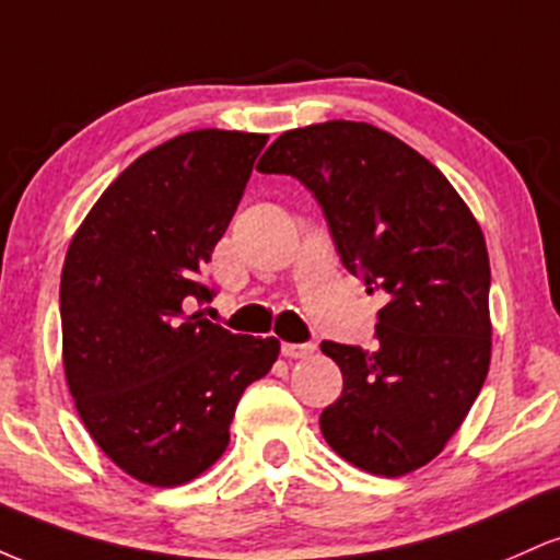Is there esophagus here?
<instances>
[{
	"instance_id": "esophagus-1",
	"label": "esophagus",
	"mask_w": 560,
	"mask_h": 560,
	"mask_svg": "<svg viewBox=\"0 0 560 560\" xmlns=\"http://www.w3.org/2000/svg\"><path fill=\"white\" fill-rule=\"evenodd\" d=\"M313 350H316V345L313 342H284L281 345V352H284L287 358H307L313 355Z\"/></svg>"
}]
</instances>
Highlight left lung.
<instances>
[{
    "label": "left lung",
    "mask_w": 560,
    "mask_h": 560,
    "mask_svg": "<svg viewBox=\"0 0 560 560\" xmlns=\"http://www.w3.org/2000/svg\"><path fill=\"white\" fill-rule=\"evenodd\" d=\"M258 171L298 178L342 266L387 300L374 350L320 342L345 378L342 397L320 413L326 442L378 477L429 464L490 369V258L479 223L427 158L371 124L281 133Z\"/></svg>",
    "instance_id": "left-lung-1"
}]
</instances>
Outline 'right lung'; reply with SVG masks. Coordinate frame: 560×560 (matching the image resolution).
I'll return each instance as SVG.
<instances>
[{"instance_id": "right-lung-1", "label": "right lung", "mask_w": 560, "mask_h": 560, "mask_svg": "<svg viewBox=\"0 0 560 560\" xmlns=\"http://www.w3.org/2000/svg\"><path fill=\"white\" fill-rule=\"evenodd\" d=\"M266 133L189 131L133 160L70 242L60 281L62 363L102 453L155 487L223 455L242 392L279 339L186 313L215 298L202 268L226 234Z\"/></svg>"}]
</instances>
